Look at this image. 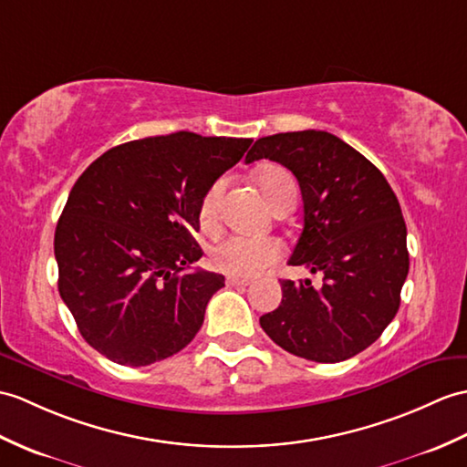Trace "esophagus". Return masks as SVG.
<instances>
[{"mask_svg":"<svg viewBox=\"0 0 467 467\" xmlns=\"http://www.w3.org/2000/svg\"><path fill=\"white\" fill-rule=\"evenodd\" d=\"M248 285H251V280L234 278V276H229V278H226V286H231V288H236V286H248Z\"/></svg>","mask_w":467,"mask_h":467,"instance_id":"34e87169","label":"esophagus"}]
</instances>
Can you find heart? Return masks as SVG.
<instances>
[{
    "mask_svg": "<svg viewBox=\"0 0 467 467\" xmlns=\"http://www.w3.org/2000/svg\"><path fill=\"white\" fill-rule=\"evenodd\" d=\"M256 181L260 184L265 199L273 204L280 194L286 191H296V182L290 172L283 167L270 165L258 171ZM224 189V179H216L204 191L199 207V223L202 229L211 231L219 209V199ZM283 244L273 236H226L211 248V266L223 275L234 278H251L263 273L265 268L275 265L283 256Z\"/></svg>",
    "mask_w": 467,
    "mask_h": 467,
    "instance_id": "b5f03b06",
    "label": "heart"
}]
</instances>
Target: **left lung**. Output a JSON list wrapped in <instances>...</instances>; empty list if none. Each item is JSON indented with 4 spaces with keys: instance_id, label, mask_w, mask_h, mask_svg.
<instances>
[{
    "instance_id": "left-lung-1",
    "label": "left lung",
    "mask_w": 467,
    "mask_h": 467,
    "mask_svg": "<svg viewBox=\"0 0 467 467\" xmlns=\"http://www.w3.org/2000/svg\"><path fill=\"white\" fill-rule=\"evenodd\" d=\"M270 159L296 177L305 226L288 265L320 273L283 280V302L260 327L286 352L312 362L348 360L394 320L410 256L396 194L370 161L327 131L258 139L246 162Z\"/></svg>"
}]
</instances>
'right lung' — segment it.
Wrapping results in <instances>:
<instances>
[{
  "label": "right lung",
  "instance_id": "obj_1",
  "mask_svg": "<svg viewBox=\"0 0 467 467\" xmlns=\"http://www.w3.org/2000/svg\"><path fill=\"white\" fill-rule=\"evenodd\" d=\"M253 139L179 131L129 140L73 184L56 229L59 295L85 342L121 366L181 352L224 276L187 273L202 256L204 191Z\"/></svg>",
  "mask_w": 467,
  "mask_h": 467
}]
</instances>
